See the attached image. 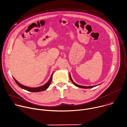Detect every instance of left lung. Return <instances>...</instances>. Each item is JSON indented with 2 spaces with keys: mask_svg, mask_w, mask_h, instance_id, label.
<instances>
[{
  "mask_svg": "<svg viewBox=\"0 0 127 127\" xmlns=\"http://www.w3.org/2000/svg\"><path fill=\"white\" fill-rule=\"evenodd\" d=\"M69 77H70V81H71V82L73 84V85L75 86H76V87H79V88H83V89H90V88H94V87H96V86H98V85H100V84H99V85H95V86H81V85H78V84H77L76 83H75L73 81V80H72V79H71V75H70V73H69Z\"/></svg>",
  "mask_w": 127,
  "mask_h": 127,
  "instance_id": "left-lung-1",
  "label": "left lung"
}]
</instances>
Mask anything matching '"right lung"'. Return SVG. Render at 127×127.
I'll use <instances>...</instances> for the list:
<instances>
[{"label": "right lung", "instance_id": "1", "mask_svg": "<svg viewBox=\"0 0 127 127\" xmlns=\"http://www.w3.org/2000/svg\"><path fill=\"white\" fill-rule=\"evenodd\" d=\"M53 73H54V71L53 72L51 76H50V78L49 80L47 81V83H46L44 85H43L41 86H40L38 87H36V88H32V87L25 86L24 85H23L20 84L14 78H13V79L15 81V83L17 84V85L19 87H20L21 88H22L25 90H27V91H28L31 92H42V91H44L46 90L49 87L50 83H51L52 80V77H53Z\"/></svg>", "mask_w": 127, "mask_h": 127}]
</instances>
